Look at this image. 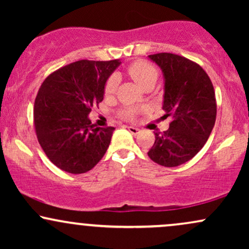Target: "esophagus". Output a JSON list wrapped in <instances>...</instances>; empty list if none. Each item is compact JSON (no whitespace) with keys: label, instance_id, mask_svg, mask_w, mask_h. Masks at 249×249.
<instances>
[{"label":"esophagus","instance_id":"1","mask_svg":"<svg viewBox=\"0 0 249 249\" xmlns=\"http://www.w3.org/2000/svg\"><path fill=\"white\" fill-rule=\"evenodd\" d=\"M127 130L130 131V132L132 133V134H138L139 131H141V130H139V128H137V127H134V126H127Z\"/></svg>","mask_w":249,"mask_h":249}]
</instances>
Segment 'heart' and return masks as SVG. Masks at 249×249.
I'll return each mask as SVG.
<instances>
[{
    "label": "heart",
    "instance_id": "heart-1",
    "mask_svg": "<svg viewBox=\"0 0 249 249\" xmlns=\"http://www.w3.org/2000/svg\"><path fill=\"white\" fill-rule=\"evenodd\" d=\"M127 73L132 78L138 83L139 85L142 89L146 88H153V85L156 84L157 81L159 78V71L156 67L150 63L148 61H145V59H139V61H134L131 63L127 67ZM117 87H118V77L116 75L110 76L107 78V83H105V95L110 96L112 93L116 92ZM138 113V110L134 107H126L122 108L119 111V117L123 119H127V121H131Z\"/></svg>",
    "mask_w": 249,
    "mask_h": 249
}]
</instances>
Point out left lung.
I'll list each match as a JSON object with an SVG mask.
<instances>
[{"label":"left lung","instance_id":"left-lung-1","mask_svg":"<svg viewBox=\"0 0 249 249\" xmlns=\"http://www.w3.org/2000/svg\"><path fill=\"white\" fill-rule=\"evenodd\" d=\"M160 67L165 77L162 118L170 127L157 132L147 154L157 164L176 167L192 159L206 144L216 117L212 82L198 63L176 53L148 56Z\"/></svg>","mask_w":249,"mask_h":249}]
</instances>
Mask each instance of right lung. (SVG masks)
Masks as SVG:
<instances>
[{
  "mask_svg": "<svg viewBox=\"0 0 249 249\" xmlns=\"http://www.w3.org/2000/svg\"><path fill=\"white\" fill-rule=\"evenodd\" d=\"M121 64L82 59L50 73L34 105V125L49 160L65 172L81 174L107 152L115 127H98L88 115L103 101L107 77Z\"/></svg>",
  "mask_w": 249,
  "mask_h": 249,
  "instance_id": "right-lung-1",
  "label": "right lung"
}]
</instances>
